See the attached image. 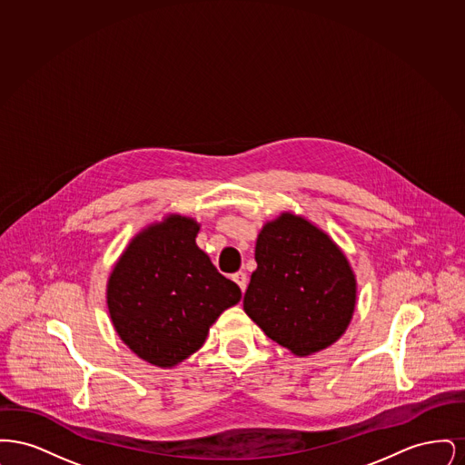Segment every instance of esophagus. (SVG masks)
Listing matches in <instances>:
<instances>
[{
	"label": "esophagus",
	"instance_id": "esophagus-1",
	"mask_svg": "<svg viewBox=\"0 0 465 465\" xmlns=\"http://www.w3.org/2000/svg\"><path fill=\"white\" fill-rule=\"evenodd\" d=\"M233 277V281L239 284V288H241V291H245V288H247V275L243 273V272H237V273H233L232 275Z\"/></svg>",
	"mask_w": 465,
	"mask_h": 465
}]
</instances>
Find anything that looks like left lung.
Listing matches in <instances>:
<instances>
[{
    "label": "left lung",
    "instance_id": "obj_1",
    "mask_svg": "<svg viewBox=\"0 0 465 465\" xmlns=\"http://www.w3.org/2000/svg\"><path fill=\"white\" fill-rule=\"evenodd\" d=\"M254 258L243 310L268 338L305 357L345 332L355 309V275L328 233L282 213L262 228Z\"/></svg>",
    "mask_w": 465,
    "mask_h": 465
}]
</instances>
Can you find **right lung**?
<instances>
[{"instance_id":"add662e5","label":"right lung","mask_w":465,"mask_h":465,"mask_svg":"<svg viewBox=\"0 0 465 465\" xmlns=\"http://www.w3.org/2000/svg\"><path fill=\"white\" fill-rule=\"evenodd\" d=\"M199 230V223L179 214L150 224L127 245L108 281L118 336L160 368L197 352L223 310L242 296L195 243Z\"/></svg>"}]
</instances>
